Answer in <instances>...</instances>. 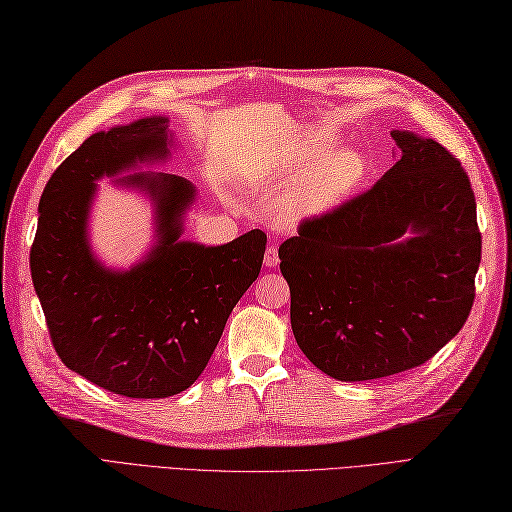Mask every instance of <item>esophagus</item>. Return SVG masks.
Instances as JSON below:
<instances>
[{
  "instance_id": "obj_1",
  "label": "esophagus",
  "mask_w": 512,
  "mask_h": 512,
  "mask_svg": "<svg viewBox=\"0 0 512 512\" xmlns=\"http://www.w3.org/2000/svg\"><path fill=\"white\" fill-rule=\"evenodd\" d=\"M280 263V256H278V247H267V252H265V267H269V269H273Z\"/></svg>"
}]
</instances>
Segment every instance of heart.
I'll return each instance as SVG.
<instances>
[{"mask_svg": "<svg viewBox=\"0 0 512 512\" xmlns=\"http://www.w3.org/2000/svg\"><path fill=\"white\" fill-rule=\"evenodd\" d=\"M334 139L323 132L295 136L265 169L267 182L282 186L289 180L278 204L284 223H297L328 213L363 178V156L350 147L334 149Z\"/></svg>", "mask_w": 512, "mask_h": 512, "instance_id": "obj_1", "label": "heart"}]
</instances>
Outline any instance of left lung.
Masks as SVG:
<instances>
[{"label":"left lung","mask_w":512,"mask_h":512,"mask_svg":"<svg viewBox=\"0 0 512 512\" xmlns=\"http://www.w3.org/2000/svg\"><path fill=\"white\" fill-rule=\"evenodd\" d=\"M391 136L395 165L278 249L299 350L341 382L423 365L476 297L482 236L465 169L441 143Z\"/></svg>","instance_id":"obj_1"}]
</instances>
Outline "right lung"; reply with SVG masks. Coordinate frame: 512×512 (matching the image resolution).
<instances>
[{
    "label": "right lung",
    "mask_w": 512,
    "mask_h": 512,
    "mask_svg": "<svg viewBox=\"0 0 512 512\" xmlns=\"http://www.w3.org/2000/svg\"><path fill=\"white\" fill-rule=\"evenodd\" d=\"M167 121L145 117L95 132L62 160L41 195L30 249L34 291L62 363L136 400H162L199 378L232 308L258 278L267 245L263 230L217 247L180 241L195 186L171 173L141 171L119 184L152 199L156 245L128 271L99 263L89 243L95 182L167 160Z\"/></svg>",
    "instance_id": "add662e5"
}]
</instances>
